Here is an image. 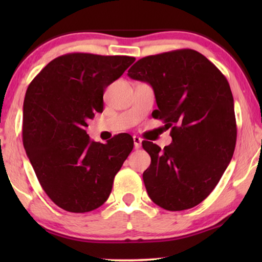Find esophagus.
Wrapping results in <instances>:
<instances>
[{"mask_svg":"<svg viewBox=\"0 0 262 262\" xmlns=\"http://www.w3.org/2000/svg\"><path fill=\"white\" fill-rule=\"evenodd\" d=\"M134 145L136 149H139L142 146V138L138 136H134Z\"/></svg>","mask_w":262,"mask_h":262,"instance_id":"34e87169","label":"esophagus"}]
</instances>
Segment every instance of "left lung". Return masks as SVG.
<instances>
[{
    "label": "left lung",
    "instance_id": "left-lung-1",
    "mask_svg": "<svg viewBox=\"0 0 262 262\" xmlns=\"http://www.w3.org/2000/svg\"><path fill=\"white\" fill-rule=\"evenodd\" d=\"M127 75L151 85L159 107L152 117L171 128L173 142L162 150L143 143L151 157L143 173L150 199L168 211L194 207L216 187L235 150L234 98L227 78L191 49L144 57Z\"/></svg>",
    "mask_w": 262,
    "mask_h": 262
}]
</instances>
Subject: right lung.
<instances>
[{"label":"right lung","mask_w":262,"mask_h":262,"mask_svg":"<svg viewBox=\"0 0 262 262\" xmlns=\"http://www.w3.org/2000/svg\"><path fill=\"white\" fill-rule=\"evenodd\" d=\"M136 60L128 56L68 53L51 60L28 85L23 142L49 198L75 213L108 199L116 174L134 149L130 135L91 141L87 120L103 110V92Z\"/></svg>","instance_id":"obj_1"}]
</instances>
